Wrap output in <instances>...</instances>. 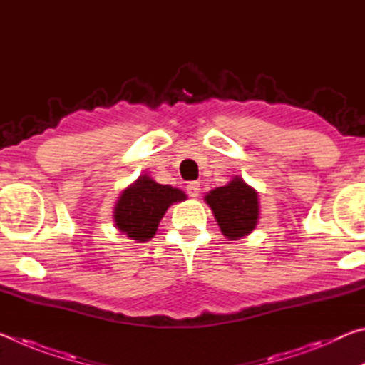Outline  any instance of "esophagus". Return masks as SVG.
Instances as JSON below:
<instances>
[{
	"label": "esophagus",
	"instance_id": "esophagus-1",
	"mask_svg": "<svg viewBox=\"0 0 365 365\" xmlns=\"http://www.w3.org/2000/svg\"><path fill=\"white\" fill-rule=\"evenodd\" d=\"M200 182H190L188 185H187V191H188V195L191 196V197H197L200 196Z\"/></svg>",
	"mask_w": 365,
	"mask_h": 365
}]
</instances>
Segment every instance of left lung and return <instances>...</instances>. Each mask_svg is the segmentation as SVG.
<instances>
[{
	"instance_id": "left-lung-1",
	"label": "left lung",
	"mask_w": 365,
	"mask_h": 365,
	"mask_svg": "<svg viewBox=\"0 0 365 365\" xmlns=\"http://www.w3.org/2000/svg\"><path fill=\"white\" fill-rule=\"evenodd\" d=\"M207 206L228 240H238L251 233L257 225L259 201L257 191L235 177L225 187H219L206 195Z\"/></svg>"
}]
</instances>
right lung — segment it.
<instances>
[{
    "instance_id": "add662e5",
    "label": "right lung",
    "mask_w": 365,
    "mask_h": 365,
    "mask_svg": "<svg viewBox=\"0 0 365 365\" xmlns=\"http://www.w3.org/2000/svg\"><path fill=\"white\" fill-rule=\"evenodd\" d=\"M187 200L182 190L160 185L151 177L140 175L122 191L114 207V222L120 233L138 243L154 237L160 219L170 205Z\"/></svg>"
}]
</instances>
